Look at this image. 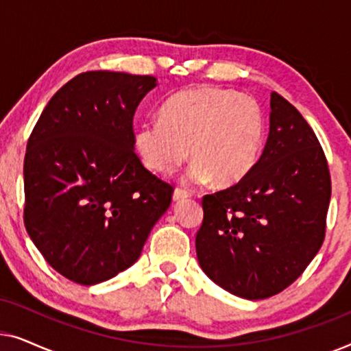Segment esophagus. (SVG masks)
<instances>
[{
	"mask_svg": "<svg viewBox=\"0 0 351 351\" xmlns=\"http://www.w3.org/2000/svg\"><path fill=\"white\" fill-rule=\"evenodd\" d=\"M191 196V191L186 190V189H176L174 190V195H172V198L174 201H180V199H186Z\"/></svg>",
	"mask_w": 351,
	"mask_h": 351,
	"instance_id": "obj_1",
	"label": "esophagus"
}]
</instances>
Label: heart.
<instances>
[{
	"label": "heart",
	"instance_id": "obj_1",
	"mask_svg": "<svg viewBox=\"0 0 351 351\" xmlns=\"http://www.w3.org/2000/svg\"><path fill=\"white\" fill-rule=\"evenodd\" d=\"M148 169L169 176L191 158L195 184L214 179L238 184L256 165L263 142V114L252 97L234 90L198 86L166 100L160 119L141 124L134 136Z\"/></svg>",
	"mask_w": 351,
	"mask_h": 351
}]
</instances>
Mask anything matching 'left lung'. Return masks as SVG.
Returning a JSON list of instances; mask_svg holds the SVG:
<instances>
[{
    "label": "left lung",
    "mask_w": 351,
    "mask_h": 351,
    "mask_svg": "<svg viewBox=\"0 0 351 351\" xmlns=\"http://www.w3.org/2000/svg\"><path fill=\"white\" fill-rule=\"evenodd\" d=\"M270 134L249 174L201 199L199 265L225 291L249 300L291 286L326 237L330 172L321 143L294 105L271 94Z\"/></svg>",
    "instance_id": "left-lung-1"
}]
</instances>
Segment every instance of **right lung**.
I'll return each mask as SVG.
<instances>
[{
    "label": "right lung",
    "instance_id": "right-lung-1",
    "mask_svg": "<svg viewBox=\"0 0 351 351\" xmlns=\"http://www.w3.org/2000/svg\"><path fill=\"white\" fill-rule=\"evenodd\" d=\"M150 75L86 71L62 86L28 137L23 223L62 276L97 285L141 256L174 186L134 150V113Z\"/></svg>",
    "mask_w": 351,
    "mask_h": 351
}]
</instances>
